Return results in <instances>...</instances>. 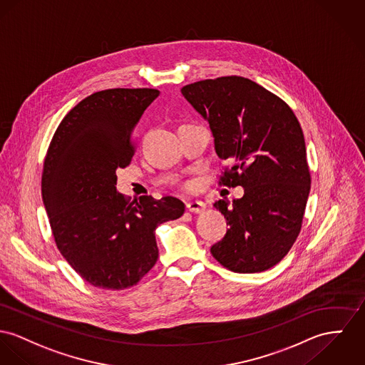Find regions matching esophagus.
<instances>
[{
  "label": "esophagus",
  "instance_id": "1",
  "mask_svg": "<svg viewBox=\"0 0 365 365\" xmlns=\"http://www.w3.org/2000/svg\"><path fill=\"white\" fill-rule=\"evenodd\" d=\"M186 208H187V211H190V212L200 214V212L205 208V204H204L202 201H192V202H187V204H186Z\"/></svg>",
  "mask_w": 365,
  "mask_h": 365
}]
</instances>
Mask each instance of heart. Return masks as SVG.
<instances>
[{
  "label": "heart",
  "instance_id": "heart-1",
  "mask_svg": "<svg viewBox=\"0 0 365 365\" xmlns=\"http://www.w3.org/2000/svg\"><path fill=\"white\" fill-rule=\"evenodd\" d=\"M186 187H187V185H186Z\"/></svg>",
  "mask_w": 365,
  "mask_h": 365
}]
</instances>
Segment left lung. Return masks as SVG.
Here are the masks:
<instances>
[{"mask_svg": "<svg viewBox=\"0 0 365 365\" xmlns=\"http://www.w3.org/2000/svg\"><path fill=\"white\" fill-rule=\"evenodd\" d=\"M180 91L208 120L226 163L220 186L245 189L232 204H214L229 229L211 254L233 272L267 271L302 230L311 186L302 126L282 98L242 76L205 79Z\"/></svg>", "mask_w": 365, "mask_h": 365, "instance_id": "8db88e82", "label": "left lung"}]
</instances>
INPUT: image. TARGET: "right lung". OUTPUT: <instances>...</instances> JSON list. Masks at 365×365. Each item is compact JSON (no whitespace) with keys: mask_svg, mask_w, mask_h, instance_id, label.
<instances>
[{"mask_svg":"<svg viewBox=\"0 0 365 365\" xmlns=\"http://www.w3.org/2000/svg\"><path fill=\"white\" fill-rule=\"evenodd\" d=\"M157 88H108L93 93L65 115L47 150L41 195L56 247L90 284L123 290L155 265L158 225L178 220L185 204L175 197L116 192V169L135 154L133 132Z\"/></svg>","mask_w":365,"mask_h":365,"instance_id":"right-lung-1","label":"right lung"}]
</instances>
